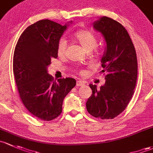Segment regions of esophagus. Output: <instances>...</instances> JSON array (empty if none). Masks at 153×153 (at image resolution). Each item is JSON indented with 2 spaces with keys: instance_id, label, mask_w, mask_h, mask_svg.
<instances>
[{
  "instance_id": "obj_1",
  "label": "esophagus",
  "mask_w": 153,
  "mask_h": 153,
  "mask_svg": "<svg viewBox=\"0 0 153 153\" xmlns=\"http://www.w3.org/2000/svg\"><path fill=\"white\" fill-rule=\"evenodd\" d=\"M85 85L84 82L79 81V80L76 82V86H78V87H80V86H82V85Z\"/></svg>"
}]
</instances>
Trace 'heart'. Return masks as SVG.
<instances>
[{
    "instance_id": "b5f03b06",
    "label": "heart",
    "mask_w": 153,
    "mask_h": 153,
    "mask_svg": "<svg viewBox=\"0 0 153 153\" xmlns=\"http://www.w3.org/2000/svg\"><path fill=\"white\" fill-rule=\"evenodd\" d=\"M75 38L79 42L82 46L88 51H91L94 49L97 45L98 39L97 36L88 30H80L74 34ZM67 47V41L64 37H61L57 42L56 52L59 56L64 55ZM80 73L82 74L83 71H80Z\"/></svg>"
}]
</instances>
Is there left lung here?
<instances>
[{
  "instance_id": "8db88e82",
  "label": "left lung",
  "mask_w": 153,
  "mask_h": 153,
  "mask_svg": "<svg viewBox=\"0 0 153 153\" xmlns=\"http://www.w3.org/2000/svg\"><path fill=\"white\" fill-rule=\"evenodd\" d=\"M94 28L103 34L107 48L102 58L105 84L97 89L90 84L92 94L86 102L91 116L113 119L122 113L134 94L138 74L135 47L125 28L113 19L102 17Z\"/></svg>"
}]
</instances>
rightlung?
<instances>
[{"instance_id":"right-lung-1","label":"right lung","mask_w":153,"mask_h":153,"mask_svg":"<svg viewBox=\"0 0 153 153\" xmlns=\"http://www.w3.org/2000/svg\"><path fill=\"white\" fill-rule=\"evenodd\" d=\"M67 29L50 20H41L23 31L15 46L13 74L19 96L25 108L43 121L62 113V102L76 85L73 78L53 80L47 71L52 58H57L58 40Z\"/></svg>"}]
</instances>
